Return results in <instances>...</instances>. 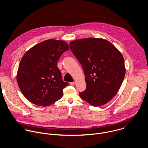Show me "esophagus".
Wrapping results in <instances>:
<instances>
[{"mask_svg":"<svg viewBox=\"0 0 148 148\" xmlns=\"http://www.w3.org/2000/svg\"><path fill=\"white\" fill-rule=\"evenodd\" d=\"M71 85H75L76 84V82H72V83H70Z\"/></svg>","mask_w":148,"mask_h":148,"instance_id":"esophagus-1","label":"esophagus"}]
</instances>
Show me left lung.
<instances>
[{
  "label": "left lung",
  "instance_id": "left-lung-1",
  "mask_svg": "<svg viewBox=\"0 0 148 148\" xmlns=\"http://www.w3.org/2000/svg\"><path fill=\"white\" fill-rule=\"evenodd\" d=\"M69 47L84 72L86 88L80 92V97L93 106L106 104L116 95L125 75L122 54L101 38L75 40Z\"/></svg>",
  "mask_w": 148,
  "mask_h": 148
}]
</instances>
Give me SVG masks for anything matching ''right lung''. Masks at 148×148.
Segmentation results:
<instances>
[{
    "instance_id": "obj_1",
    "label": "right lung",
    "mask_w": 148,
    "mask_h": 148,
    "mask_svg": "<svg viewBox=\"0 0 148 148\" xmlns=\"http://www.w3.org/2000/svg\"><path fill=\"white\" fill-rule=\"evenodd\" d=\"M63 40L49 39L27 51L19 64L16 80L24 97L36 106H50L60 99L69 84L64 82L57 66L60 56L69 50Z\"/></svg>"
}]
</instances>
